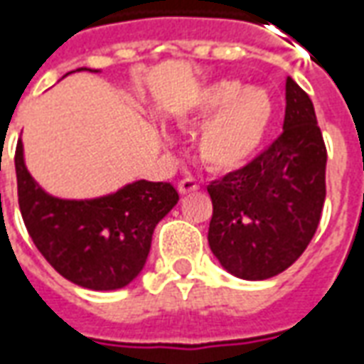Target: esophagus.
Instances as JSON below:
<instances>
[{
	"label": "esophagus",
	"mask_w": 364,
	"mask_h": 364,
	"mask_svg": "<svg viewBox=\"0 0 364 364\" xmlns=\"http://www.w3.org/2000/svg\"><path fill=\"white\" fill-rule=\"evenodd\" d=\"M198 189V183L193 179V177H185L181 181L177 183V191L181 193V195H187V193H193V191Z\"/></svg>",
	"instance_id": "esophagus-1"
}]
</instances>
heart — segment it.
Returning <instances> with one entry per match:
<instances>
[{"label":"heart","instance_id":"b5f03b06","mask_svg":"<svg viewBox=\"0 0 364 364\" xmlns=\"http://www.w3.org/2000/svg\"><path fill=\"white\" fill-rule=\"evenodd\" d=\"M210 119L197 138L198 158L216 171L244 166L263 142L273 117V101L265 90L245 87L234 80L208 85L195 97L183 120Z\"/></svg>","mask_w":364,"mask_h":364}]
</instances>
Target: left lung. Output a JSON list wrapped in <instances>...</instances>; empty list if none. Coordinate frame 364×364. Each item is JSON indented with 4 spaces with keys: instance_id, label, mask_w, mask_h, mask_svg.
Listing matches in <instances>:
<instances>
[{
    "instance_id": "obj_1",
    "label": "left lung",
    "mask_w": 364,
    "mask_h": 364,
    "mask_svg": "<svg viewBox=\"0 0 364 364\" xmlns=\"http://www.w3.org/2000/svg\"><path fill=\"white\" fill-rule=\"evenodd\" d=\"M326 161L312 99L287 77L281 134L250 164L206 187L213 200L208 245L222 267L263 281L304 253L326 200Z\"/></svg>"
}]
</instances>
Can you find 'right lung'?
Here are the masks:
<instances>
[{"mask_svg":"<svg viewBox=\"0 0 364 364\" xmlns=\"http://www.w3.org/2000/svg\"><path fill=\"white\" fill-rule=\"evenodd\" d=\"M17 197L36 250L64 279L91 290H117L142 271L158 222L179 200L171 183L136 181L112 195L66 200L44 193L15 150Z\"/></svg>","mask_w":364,"mask_h":364,"instance_id":"right-lung-1","label":"right lung"}]
</instances>
